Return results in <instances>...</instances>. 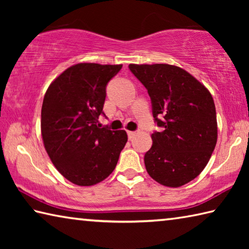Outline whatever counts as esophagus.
Returning a JSON list of instances; mask_svg holds the SVG:
<instances>
[{
  "instance_id": "34e87169",
  "label": "esophagus",
  "mask_w": 249,
  "mask_h": 249,
  "mask_svg": "<svg viewBox=\"0 0 249 249\" xmlns=\"http://www.w3.org/2000/svg\"><path fill=\"white\" fill-rule=\"evenodd\" d=\"M135 134H136V132H132V130H128V132H127V135H128V138H129V140H132V138L135 136Z\"/></svg>"
}]
</instances>
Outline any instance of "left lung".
<instances>
[{
  "label": "left lung",
  "instance_id": "obj_1",
  "mask_svg": "<svg viewBox=\"0 0 249 249\" xmlns=\"http://www.w3.org/2000/svg\"><path fill=\"white\" fill-rule=\"evenodd\" d=\"M150 96L155 123L153 146L144 157L158 183L178 188L208 165L217 141L215 105L209 90L179 67L129 65Z\"/></svg>",
  "mask_w": 249,
  "mask_h": 249
}]
</instances>
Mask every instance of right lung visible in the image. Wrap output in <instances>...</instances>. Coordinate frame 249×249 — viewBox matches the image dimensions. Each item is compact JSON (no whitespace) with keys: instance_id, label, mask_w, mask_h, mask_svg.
I'll return each instance as SVG.
<instances>
[{"instance_id":"right-lung-1","label":"right lung","mask_w":249,"mask_h":249,"mask_svg":"<svg viewBox=\"0 0 249 249\" xmlns=\"http://www.w3.org/2000/svg\"><path fill=\"white\" fill-rule=\"evenodd\" d=\"M122 65L78 64L50 84L41 107V136L57 170L77 185H93L112 174L127 142L125 130L101 127L109 80Z\"/></svg>"}]
</instances>
